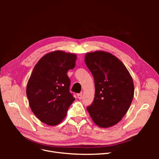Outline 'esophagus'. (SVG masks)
Instances as JSON below:
<instances>
[{
  "label": "esophagus",
  "mask_w": 159,
  "mask_h": 159,
  "mask_svg": "<svg viewBox=\"0 0 159 159\" xmlns=\"http://www.w3.org/2000/svg\"><path fill=\"white\" fill-rule=\"evenodd\" d=\"M77 96H78V98L79 99H82V97H83V94L82 93H78V95H77Z\"/></svg>",
  "instance_id": "esophagus-1"
}]
</instances>
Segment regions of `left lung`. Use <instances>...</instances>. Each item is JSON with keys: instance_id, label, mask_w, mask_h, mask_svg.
<instances>
[{"instance_id": "1", "label": "left lung", "mask_w": 159, "mask_h": 159, "mask_svg": "<svg viewBox=\"0 0 159 159\" xmlns=\"http://www.w3.org/2000/svg\"><path fill=\"white\" fill-rule=\"evenodd\" d=\"M95 81V98L88 111L98 126L107 128L119 123L134 96L133 81L126 67L109 52L96 51L85 56Z\"/></svg>"}]
</instances>
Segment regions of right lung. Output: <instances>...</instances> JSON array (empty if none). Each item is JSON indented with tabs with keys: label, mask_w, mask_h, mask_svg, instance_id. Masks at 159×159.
<instances>
[{
	"label": "right lung",
	"mask_w": 159,
	"mask_h": 159,
	"mask_svg": "<svg viewBox=\"0 0 159 159\" xmlns=\"http://www.w3.org/2000/svg\"><path fill=\"white\" fill-rule=\"evenodd\" d=\"M76 58L63 51L50 52L38 61L28 80L26 95L31 110L48 125L61 123L74 102L67 72L74 68Z\"/></svg>",
	"instance_id": "obj_1"
}]
</instances>
